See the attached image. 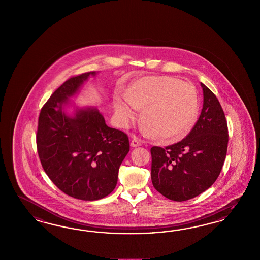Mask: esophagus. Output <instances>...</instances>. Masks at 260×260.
I'll return each instance as SVG.
<instances>
[{
    "label": "esophagus",
    "instance_id": "esophagus-1",
    "mask_svg": "<svg viewBox=\"0 0 260 260\" xmlns=\"http://www.w3.org/2000/svg\"><path fill=\"white\" fill-rule=\"evenodd\" d=\"M142 141L140 139H138V138H136V137H134V139L132 140L131 142V146L132 147H139V146H141Z\"/></svg>",
    "mask_w": 260,
    "mask_h": 260
}]
</instances>
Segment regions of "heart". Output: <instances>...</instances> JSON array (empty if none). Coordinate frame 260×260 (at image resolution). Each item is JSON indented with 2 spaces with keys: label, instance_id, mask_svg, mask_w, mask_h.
Here are the masks:
<instances>
[{
  "label": "heart",
  "instance_id": "obj_1",
  "mask_svg": "<svg viewBox=\"0 0 260 260\" xmlns=\"http://www.w3.org/2000/svg\"><path fill=\"white\" fill-rule=\"evenodd\" d=\"M114 109L122 126L137 117L139 108L145 132L162 139H180L191 131L198 114L197 88L173 76H145L131 86L127 93L116 94Z\"/></svg>",
  "mask_w": 260,
  "mask_h": 260
}]
</instances>
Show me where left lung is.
<instances>
[{
    "label": "left lung",
    "mask_w": 260,
    "mask_h": 260,
    "mask_svg": "<svg viewBox=\"0 0 260 260\" xmlns=\"http://www.w3.org/2000/svg\"><path fill=\"white\" fill-rule=\"evenodd\" d=\"M204 102L189 134L165 148L152 147L151 181L162 196L186 201L209 189L220 174L228 149V125L220 103L201 83Z\"/></svg>",
    "instance_id": "1"
}]
</instances>
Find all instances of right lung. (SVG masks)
<instances>
[{"mask_svg":"<svg viewBox=\"0 0 260 260\" xmlns=\"http://www.w3.org/2000/svg\"><path fill=\"white\" fill-rule=\"evenodd\" d=\"M89 75L95 71L72 76L49 97L40 111L36 144L43 169L56 187L93 201L115 188L129 141L124 132L107 126L97 109H81L74 117L63 112V105Z\"/></svg>","mask_w":260,"mask_h":260,"instance_id":"right-lung-1","label":"right lung"}]
</instances>
